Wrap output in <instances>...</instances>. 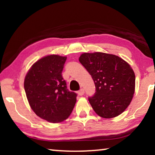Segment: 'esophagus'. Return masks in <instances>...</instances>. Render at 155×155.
Wrapping results in <instances>:
<instances>
[{"mask_svg": "<svg viewBox=\"0 0 155 155\" xmlns=\"http://www.w3.org/2000/svg\"><path fill=\"white\" fill-rule=\"evenodd\" d=\"M84 94H85V90H84L83 89H81V90L78 91V94L79 96H83Z\"/></svg>", "mask_w": 155, "mask_h": 155, "instance_id": "34e87169", "label": "esophagus"}]
</instances>
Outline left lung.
<instances>
[{
  "mask_svg": "<svg viewBox=\"0 0 155 155\" xmlns=\"http://www.w3.org/2000/svg\"><path fill=\"white\" fill-rule=\"evenodd\" d=\"M79 61L95 84L96 92L88 98L94 111L103 118L124 112L135 92V76L130 65L118 56L99 52L83 53Z\"/></svg>",
  "mask_w": 155,
  "mask_h": 155,
  "instance_id": "obj_1",
  "label": "left lung"
}]
</instances>
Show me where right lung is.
<instances>
[{
    "label": "right lung",
    "instance_id": "add662e5",
    "mask_svg": "<svg viewBox=\"0 0 155 155\" xmlns=\"http://www.w3.org/2000/svg\"><path fill=\"white\" fill-rule=\"evenodd\" d=\"M66 57L51 54L39 59L28 70L24 87L30 106L41 118L59 123L71 114L77 94L67 89L61 72Z\"/></svg>",
    "mask_w": 155,
    "mask_h": 155
}]
</instances>
